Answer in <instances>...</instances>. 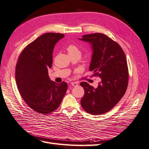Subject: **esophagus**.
I'll return each instance as SVG.
<instances>
[{
    "mask_svg": "<svg viewBox=\"0 0 149 149\" xmlns=\"http://www.w3.org/2000/svg\"><path fill=\"white\" fill-rule=\"evenodd\" d=\"M71 85L76 87V86L78 85V83H77V82H72V83H71Z\"/></svg>",
    "mask_w": 149,
    "mask_h": 149,
    "instance_id": "esophagus-1",
    "label": "esophagus"
}]
</instances>
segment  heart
Returning <instances> with one entry per match:
<instances>
[{
  "label": "heart",
  "instance_id": "b5f03b06",
  "mask_svg": "<svg viewBox=\"0 0 149 149\" xmlns=\"http://www.w3.org/2000/svg\"><path fill=\"white\" fill-rule=\"evenodd\" d=\"M68 51V55H73V54H80V50L79 48L77 47L76 45L71 44L68 46L67 49H66Z\"/></svg>",
  "mask_w": 149,
  "mask_h": 149
}]
</instances>
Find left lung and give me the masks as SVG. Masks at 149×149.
<instances>
[{
  "label": "left lung",
  "mask_w": 149,
  "mask_h": 149,
  "mask_svg": "<svg viewBox=\"0 0 149 149\" xmlns=\"http://www.w3.org/2000/svg\"><path fill=\"white\" fill-rule=\"evenodd\" d=\"M79 39L91 45L89 71L101 78L97 88L86 82L80 83L84 89L81 104L88 113L102 115L111 110L126 91L128 68L125 54L118 44L104 34H86Z\"/></svg>",
  "instance_id": "1"
}]
</instances>
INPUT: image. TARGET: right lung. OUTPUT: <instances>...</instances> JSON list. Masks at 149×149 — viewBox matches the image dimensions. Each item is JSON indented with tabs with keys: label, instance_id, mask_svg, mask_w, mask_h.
I'll use <instances>...</instances> for the list:
<instances>
[{
	"label": "right lung",
	"instance_id": "obj_1",
	"mask_svg": "<svg viewBox=\"0 0 149 149\" xmlns=\"http://www.w3.org/2000/svg\"><path fill=\"white\" fill-rule=\"evenodd\" d=\"M65 35L47 33L28 44L20 54L15 68V80L23 99L42 115L60 106L68 88L65 82L51 81L48 69L52 65L54 46Z\"/></svg>",
	"mask_w": 149,
	"mask_h": 149
}]
</instances>
